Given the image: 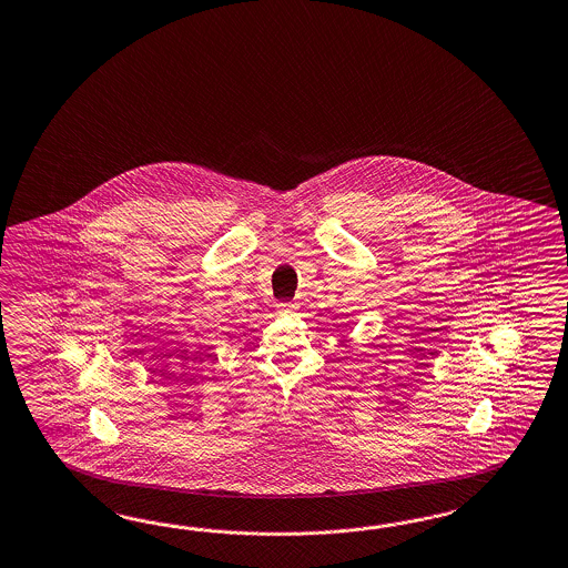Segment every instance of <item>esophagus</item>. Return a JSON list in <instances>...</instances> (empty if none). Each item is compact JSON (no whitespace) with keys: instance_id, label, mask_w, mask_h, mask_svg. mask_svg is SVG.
Wrapping results in <instances>:
<instances>
[{"instance_id":"obj_1","label":"esophagus","mask_w":568,"mask_h":568,"mask_svg":"<svg viewBox=\"0 0 568 568\" xmlns=\"http://www.w3.org/2000/svg\"><path fill=\"white\" fill-rule=\"evenodd\" d=\"M296 308H298L296 303H280V305H277V313H294Z\"/></svg>"}]
</instances>
